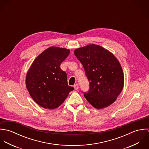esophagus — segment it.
<instances>
[{
    "instance_id": "34e87169",
    "label": "esophagus",
    "mask_w": 149,
    "mask_h": 149,
    "mask_svg": "<svg viewBox=\"0 0 149 149\" xmlns=\"http://www.w3.org/2000/svg\"><path fill=\"white\" fill-rule=\"evenodd\" d=\"M74 89H75V90H77L78 89H79V85L77 84H75V85H74Z\"/></svg>"
}]
</instances>
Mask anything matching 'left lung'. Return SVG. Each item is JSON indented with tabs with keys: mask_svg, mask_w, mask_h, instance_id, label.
Wrapping results in <instances>:
<instances>
[{
	"mask_svg": "<svg viewBox=\"0 0 149 149\" xmlns=\"http://www.w3.org/2000/svg\"><path fill=\"white\" fill-rule=\"evenodd\" d=\"M74 53L83 65L89 83L88 91L83 92L87 101L97 109L113 103L124 85L123 72L116 58L94 44L76 49Z\"/></svg>",
	"mask_w": 149,
	"mask_h": 149,
	"instance_id": "8db88e82",
	"label": "left lung"
}]
</instances>
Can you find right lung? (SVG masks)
<instances>
[{
	"label": "right lung",
	"instance_id": "right-lung-1",
	"mask_svg": "<svg viewBox=\"0 0 149 149\" xmlns=\"http://www.w3.org/2000/svg\"><path fill=\"white\" fill-rule=\"evenodd\" d=\"M69 53L68 49L50 47L35 59L27 73V89L33 99L43 108H57L74 89L68 85L66 73L60 68Z\"/></svg>",
	"mask_w": 149,
	"mask_h": 149
}]
</instances>
